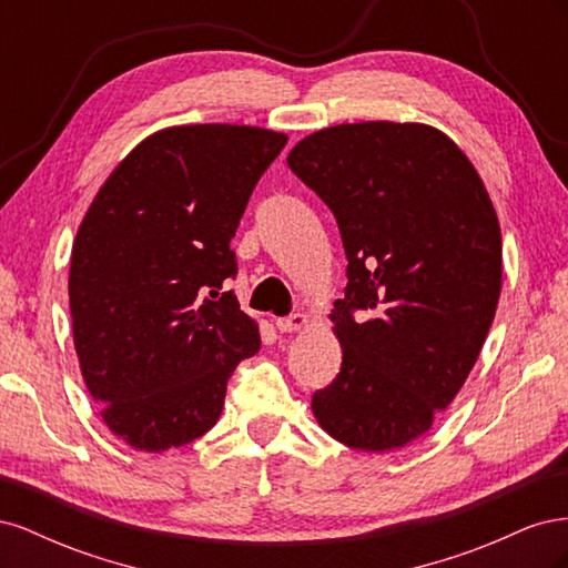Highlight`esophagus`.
<instances>
[{"instance_id": "esophagus-1", "label": "esophagus", "mask_w": 568, "mask_h": 568, "mask_svg": "<svg viewBox=\"0 0 568 568\" xmlns=\"http://www.w3.org/2000/svg\"><path fill=\"white\" fill-rule=\"evenodd\" d=\"M277 329L280 332H298V329H303V326L307 324V315H303V313H294V315H288V317H280L277 322Z\"/></svg>"}]
</instances>
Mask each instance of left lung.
<instances>
[{"instance_id": "1", "label": "left lung", "mask_w": 568, "mask_h": 568, "mask_svg": "<svg viewBox=\"0 0 568 568\" xmlns=\"http://www.w3.org/2000/svg\"><path fill=\"white\" fill-rule=\"evenodd\" d=\"M286 163L329 205L348 257L329 315L341 369L313 415L353 450H398L453 403L486 343L503 286L493 201L464 151L422 123L326 128Z\"/></svg>"}]
</instances>
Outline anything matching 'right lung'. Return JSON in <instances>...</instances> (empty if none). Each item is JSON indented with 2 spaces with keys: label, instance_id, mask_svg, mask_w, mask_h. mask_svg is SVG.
Wrapping results in <instances>:
<instances>
[{
  "label": "right lung",
  "instance_id": "1",
  "mask_svg": "<svg viewBox=\"0 0 568 568\" xmlns=\"http://www.w3.org/2000/svg\"><path fill=\"white\" fill-rule=\"evenodd\" d=\"M286 134L178 125L146 136L101 184L71 253L68 298L80 372L130 448L163 453L211 432L227 379L261 348L222 291L230 248Z\"/></svg>",
  "mask_w": 568,
  "mask_h": 568
}]
</instances>
